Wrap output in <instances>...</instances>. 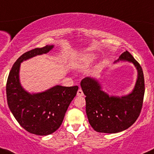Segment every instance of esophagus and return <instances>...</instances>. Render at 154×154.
<instances>
[{
  "mask_svg": "<svg viewBox=\"0 0 154 154\" xmlns=\"http://www.w3.org/2000/svg\"><path fill=\"white\" fill-rule=\"evenodd\" d=\"M83 95H84V94H83L82 89L79 88V91H78V92H77V96H83Z\"/></svg>",
  "mask_w": 154,
  "mask_h": 154,
  "instance_id": "34e87169",
  "label": "esophagus"
}]
</instances>
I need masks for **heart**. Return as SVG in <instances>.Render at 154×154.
Masks as SVG:
<instances>
[{"mask_svg": "<svg viewBox=\"0 0 154 154\" xmlns=\"http://www.w3.org/2000/svg\"><path fill=\"white\" fill-rule=\"evenodd\" d=\"M94 60L95 56L94 55L88 54L81 57L80 60H79V64H80V66H81V67H86L90 63H91Z\"/></svg>", "mask_w": 154, "mask_h": 154, "instance_id": "obj_1", "label": "heart"}]
</instances>
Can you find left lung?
Returning <instances> with one entry per match:
<instances>
[{"instance_id": "left-lung-1", "label": "left lung", "mask_w": 154, "mask_h": 154, "mask_svg": "<svg viewBox=\"0 0 154 154\" xmlns=\"http://www.w3.org/2000/svg\"><path fill=\"white\" fill-rule=\"evenodd\" d=\"M132 62L138 71V79L131 94L122 97L109 96L100 90L97 81L86 77L81 86L86 98V111L88 122L97 132L115 134L127 129L139 116L143 102L145 84L143 70L128 51H126L116 61Z\"/></svg>"}]
</instances>
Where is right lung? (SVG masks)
I'll list each match as a JSON object with an SVG mask.
<instances>
[{
	"label": "right lung",
	"mask_w": 154,
	"mask_h": 154,
	"mask_svg": "<svg viewBox=\"0 0 154 154\" xmlns=\"http://www.w3.org/2000/svg\"><path fill=\"white\" fill-rule=\"evenodd\" d=\"M53 48L54 45H45L25 53L13 64L7 80V102L11 113L25 130L35 135H49L59 128L79 89L78 86H56L45 92L31 94L20 86V63L46 54Z\"/></svg>",
	"instance_id": "obj_1"
}]
</instances>
